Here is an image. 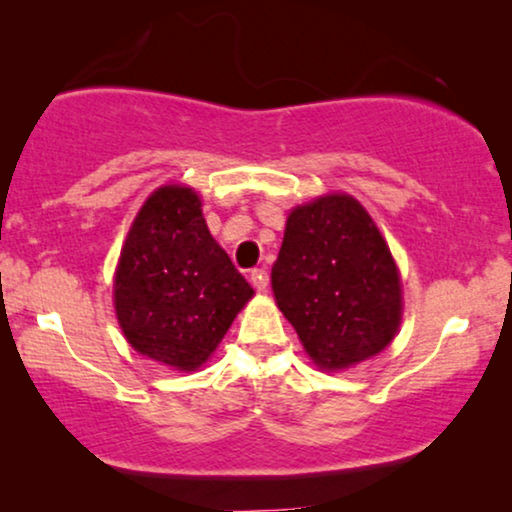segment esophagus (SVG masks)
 Listing matches in <instances>:
<instances>
[{"label":"esophagus","mask_w":512,"mask_h":512,"mask_svg":"<svg viewBox=\"0 0 512 512\" xmlns=\"http://www.w3.org/2000/svg\"><path fill=\"white\" fill-rule=\"evenodd\" d=\"M251 284H254L256 291H265L268 289V272H265L263 268H256L251 270Z\"/></svg>","instance_id":"1"}]
</instances>
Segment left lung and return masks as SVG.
Returning a JSON list of instances; mask_svg holds the SVG:
<instances>
[{"label":"left lung","mask_w":512,"mask_h":512,"mask_svg":"<svg viewBox=\"0 0 512 512\" xmlns=\"http://www.w3.org/2000/svg\"><path fill=\"white\" fill-rule=\"evenodd\" d=\"M272 291L317 366L366 361L401 324V279L387 242L349 195H326L289 214L272 265Z\"/></svg>","instance_id":"left-lung-1"}]
</instances>
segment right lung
Masks as SVG:
<instances>
[{"mask_svg": "<svg viewBox=\"0 0 512 512\" xmlns=\"http://www.w3.org/2000/svg\"><path fill=\"white\" fill-rule=\"evenodd\" d=\"M251 296L209 235L195 191L158 188L139 209L116 270V317L130 345L165 366L200 368Z\"/></svg>", "mask_w": 512, "mask_h": 512, "instance_id": "add662e5", "label": "right lung"}]
</instances>
